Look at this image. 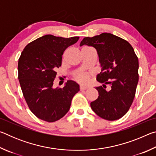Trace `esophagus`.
Here are the masks:
<instances>
[{"instance_id": "34e87169", "label": "esophagus", "mask_w": 156, "mask_h": 156, "mask_svg": "<svg viewBox=\"0 0 156 156\" xmlns=\"http://www.w3.org/2000/svg\"><path fill=\"white\" fill-rule=\"evenodd\" d=\"M87 89V87H83V86H80V91L86 90Z\"/></svg>"}]
</instances>
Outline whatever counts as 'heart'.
<instances>
[{"label":"heart","mask_w":156,"mask_h":156,"mask_svg":"<svg viewBox=\"0 0 156 156\" xmlns=\"http://www.w3.org/2000/svg\"><path fill=\"white\" fill-rule=\"evenodd\" d=\"M91 76V73L79 71L73 74V78L75 80L82 84H87L89 83V79Z\"/></svg>","instance_id":"1"}]
</instances>
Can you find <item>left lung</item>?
<instances>
[{
	"label": "left lung",
	"instance_id": "obj_1",
	"mask_svg": "<svg viewBox=\"0 0 156 156\" xmlns=\"http://www.w3.org/2000/svg\"><path fill=\"white\" fill-rule=\"evenodd\" d=\"M97 50L102 70L97 80L98 98L91 102L92 110L107 120H118L131 107L136 95L139 75L138 58L129 42L110 33L85 37L80 45ZM109 88L106 89V86Z\"/></svg>",
	"mask_w": 156,
	"mask_h": 156
}]
</instances>
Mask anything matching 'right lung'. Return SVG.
<instances>
[{
	"instance_id": "add662e5",
	"label": "right lung",
	"mask_w": 156,
	"mask_h": 156,
	"mask_svg": "<svg viewBox=\"0 0 156 156\" xmlns=\"http://www.w3.org/2000/svg\"><path fill=\"white\" fill-rule=\"evenodd\" d=\"M78 39V36L66 38L48 34L31 42L21 53L18 78L29 108L39 119L48 122L60 120L80 90L72 80H67L63 88L53 87L63 53Z\"/></svg>"
}]
</instances>
